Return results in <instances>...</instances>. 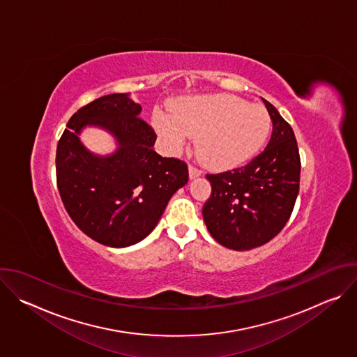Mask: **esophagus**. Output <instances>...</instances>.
<instances>
[{
	"instance_id": "esophagus-1",
	"label": "esophagus",
	"mask_w": 357,
	"mask_h": 357,
	"mask_svg": "<svg viewBox=\"0 0 357 357\" xmlns=\"http://www.w3.org/2000/svg\"><path fill=\"white\" fill-rule=\"evenodd\" d=\"M200 175H202V171L199 168H196L193 165H189V178L190 179H195V178L200 176Z\"/></svg>"
}]
</instances>
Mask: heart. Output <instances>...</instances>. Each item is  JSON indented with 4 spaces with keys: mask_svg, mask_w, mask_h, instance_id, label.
I'll return each mask as SVG.
<instances>
[{
    "mask_svg": "<svg viewBox=\"0 0 357 357\" xmlns=\"http://www.w3.org/2000/svg\"><path fill=\"white\" fill-rule=\"evenodd\" d=\"M174 117L154 116V123L174 151L181 149L190 137L197 138V154L208 165L225 169L236 167L264 145L271 119L261 105L230 94L193 96L178 100Z\"/></svg>",
    "mask_w": 357,
    "mask_h": 357,
    "instance_id": "obj_1",
    "label": "heart"
}]
</instances>
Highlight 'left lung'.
Masks as SVG:
<instances>
[{"instance_id": "left-lung-1", "label": "left lung", "mask_w": 357, "mask_h": 357, "mask_svg": "<svg viewBox=\"0 0 357 357\" xmlns=\"http://www.w3.org/2000/svg\"><path fill=\"white\" fill-rule=\"evenodd\" d=\"M273 121L270 142L247 165L208 174L212 195L203 220L212 237L231 250H250L274 238L287 225L299 192L301 160L291 126L264 100Z\"/></svg>"}]
</instances>
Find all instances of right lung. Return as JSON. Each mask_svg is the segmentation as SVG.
Wrapping results in <instances>:
<instances>
[{"label": "right lung", "mask_w": 357, "mask_h": 357, "mask_svg": "<svg viewBox=\"0 0 357 357\" xmlns=\"http://www.w3.org/2000/svg\"><path fill=\"white\" fill-rule=\"evenodd\" d=\"M141 106L126 93L98 97L69 120L56 149V182L76 226L109 247H127L155 229L172 195L188 183V165L162 158L152 130L138 116ZM86 125L105 128L119 148L94 156L79 142Z\"/></svg>", "instance_id": "right-lung-1"}]
</instances>
